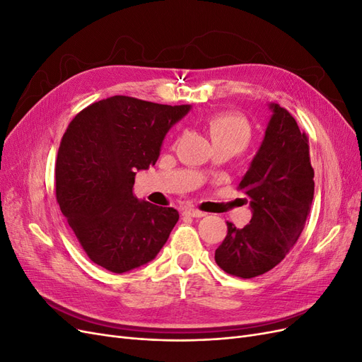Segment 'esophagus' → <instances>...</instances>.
<instances>
[{
	"label": "esophagus",
	"mask_w": 362,
	"mask_h": 362,
	"mask_svg": "<svg viewBox=\"0 0 362 362\" xmlns=\"http://www.w3.org/2000/svg\"><path fill=\"white\" fill-rule=\"evenodd\" d=\"M182 214L184 216H190V217H204L205 216V213L196 210V208H192V206L182 208Z\"/></svg>",
	"instance_id": "obj_1"
}]
</instances>
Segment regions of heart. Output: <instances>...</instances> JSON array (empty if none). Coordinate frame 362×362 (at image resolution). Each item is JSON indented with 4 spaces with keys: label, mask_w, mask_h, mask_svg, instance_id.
<instances>
[{
    "label": "heart",
    "mask_w": 362,
    "mask_h": 362,
    "mask_svg": "<svg viewBox=\"0 0 362 362\" xmlns=\"http://www.w3.org/2000/svg\"><path fill=\"white\" fill-rule=\"evenodd\" d=\"M206 131L213 145H228L242 152L250 144L252 131L249 122L237 113L222 112L206 119Z\"/></svg>",
    "instance_id": "1"
}]
</instances>
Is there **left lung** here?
I'll use <instances>...</instances> for the list:
<instances>
[{"instance_id":"1","label":"left lung","mask_w":362,"mask_h":362,"mask_svg":"<svg viewBox=\"0 0 362 362\" xmlns=\"http://www.w3.org/2000/svg\"><path fill=\"white\" fill-rule=\"evenodd\" d=\"M270 108L264 140L238 184L252 218L242 229L226 222L228 234L214 254L218 267L243 279L259 276L286 258L303 231L314 198L308 136L286 108Z\"/></svg>"}]
</instances>
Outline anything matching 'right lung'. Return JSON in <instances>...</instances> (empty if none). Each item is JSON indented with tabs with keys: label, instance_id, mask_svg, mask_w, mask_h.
<instances>
[{
	"label": "right lung",
	"instance_id": "add662e5",
	"mask_svg": "<svg viewBox=\"0 0 362 362\" xmlns=\"http://www.w3.org/2000/svg\"><path fill=\"white\" fill-rule=\"evenodd\" d=\"M190 105L116 95L86 107L62 137L56 160L60 210L95 264L124 273L154 259L180 214L140 202L136 172L154 166L169 128Z\"/></svg>",
	"mask_w": 362,
	"mask_h": 362
}]
</instances>
